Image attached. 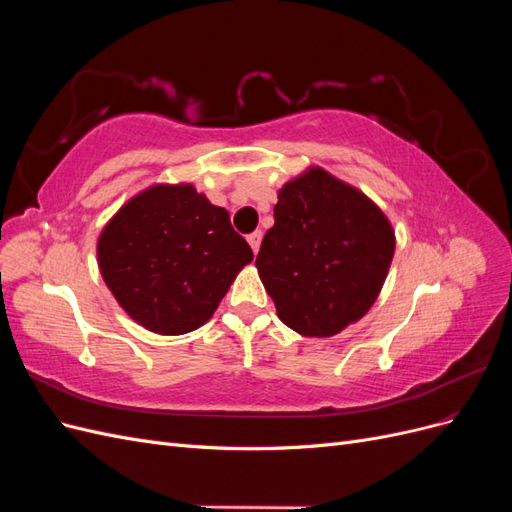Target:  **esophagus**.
Segmentation results:
<instances>
[{"label":"esophagus","instance_id":"1","mask_svg":"<svg viewBox=\"0 0 512 512\" xmlns=\"http://www.w3.org/2000/svg\"><path fill=\"white\" fill-rule=\"evenodd\" d=\"M260 241H262V230H254L252 235H247V243L252 245L254 254H258V247H260Z\"/></svg>","mask_w":512,"mask_h":512}]
</instances>
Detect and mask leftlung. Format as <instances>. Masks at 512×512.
Here are the masks:
<instances>
[{
	"label": "left lung",
	"mask_w": 512,
	"mask_h": 512,
	"mask_svg": "<svg viewBox=\"0 0 512 512\" xmlns=\"http://www.w3.org/2000/svg\"><path fill=\"white\" fill-rule=\"evenodd\" d=\"M256 269L277 316L303 337H331L376 303L395 230L354 185L320 166L284 183Z\"/></svg>",
	"instance_id": "1"
}]
</instances>
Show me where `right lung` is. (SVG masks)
Listing matches in <instances>:
<instances>
[{
	"mask_svg": "<svg viewBox=\"0 0 512 512\" xmlns=\"http://www.w3.org/2000/svg\"><path fill=\"white\" fill-rule=\"evenodd\" d=\"M96 252L123 312L158 335L203 327L254 260L228 211L192 183H156L132 196L102 228Z\"/></svg>",
	"mask_w": 512,
	"mask_h": 512,
	"instance_id": "1",
	"label": "right lung"
}]
</instances>
